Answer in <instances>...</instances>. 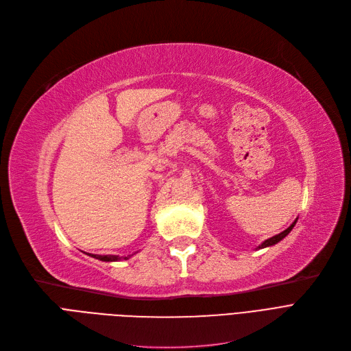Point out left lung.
<instances>
[{"label":"left lung","mask_w":351,"mask_h":351,"mask_svg":"<svg viewBox=\"0 0 351 351\" xmlns=\"http://www.w3.org/2000/svg\"><path fill=\"white\" fill-rule=\"evenodd\" d=\"M298 219L299 217H296V220H294V222L286 229V230H283V232H280L279 234H274V236H271L270 239H266L265 242H262L259 246L256 247V250H259V249H265V247H270V246H274L276 243H279L280 241H283V239L291 232V229L294 228V225H296V222H298Z\"/></svg>","instance_id":"8db88e82"}]
</instances>
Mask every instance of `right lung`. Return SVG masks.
<instances>
[{
    "mask_svg": "<svg viewBox=\"0 0 351 351\" xmlns=\"http://www.w3.org/2000/svg\"><path fill=\"white\" fill-rule=\"evenodd\" d=\"M85 253V252H84ZM138 252H135V253H132V254H128V256H117V254H105V256H101V254H92V253H85V254H88V256H90V257H94V259H98V261H101V262H119V261H128V259H131V257L134 256V254H136Z\"/></svg>",
    "mask_w": 351,
    "mask_h": 351,
    "instance_id": "right-lung-1",
    "label": "right lung"
}]
</instances>
